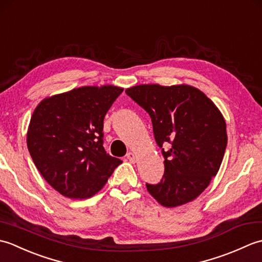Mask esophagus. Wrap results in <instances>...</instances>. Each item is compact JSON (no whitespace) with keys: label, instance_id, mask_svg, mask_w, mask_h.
Masks as SVG:
<instances>
[{"label":"esophagus","instance_id":"obj_1","mask_svg":"<svg viewBox=\"0 0 262 262\" xmlns=\"http://www.w3.org/2000/svg\"><path fill=\"white\" fill-rule=\"evenodd\" d=\"M126 157H127L128 160L130 161V162H136V161H137V157H136L135 152H128Z\"/></svg>","mask_w":262,"mask_h":262}]
</instances>
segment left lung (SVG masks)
I'll use <instances>...</instances> for the list:
<instances>
[{"instance_id": "1", "label": "left lung", "mask_w": 262, "mask_h": 262, "mask_svg": "<svg viewBox=\"0 0 262 262\" xmlns=\"http://www.w3.org/2000/svg\"><path fill=\"white\" fill-rule=\"evenodd\" d=\"M126 93L152 118L155 141L164 151V176L148 185L149 194L164 207L192 202L208 187L224 158L226 122L215 103L188 84H140Z\"/></svg>"}]
</instances>
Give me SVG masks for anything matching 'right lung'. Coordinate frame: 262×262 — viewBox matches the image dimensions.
Listing matches in <instances>:
<instances>
[{
	"instance_id": "1",
	"label": "right lung",
	"mask_w": 262,
	"mask_h": 262,
	"mask_svg": "<svg viewBox=\"0 0 262 262\" xmlns=\"http://www.w3.org/2000/svg\"><path fill=\"white\" fill-rule=\"evenodd\" d=\"M122 91L110 84L81 86L47 97L33 110L28 149L43 179L64 197L94 196L121 163L105 153L102 129Z\"/></svg>"
}]
</instances>
